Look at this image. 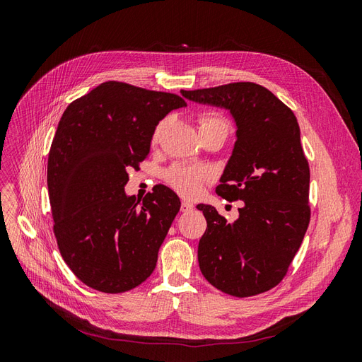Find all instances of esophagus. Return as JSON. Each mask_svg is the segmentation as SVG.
<instances>
[{
  "label": "esophagus",
  "mask_w": 362,
  "mask_h": 362,
  "mask_svg": "<svg viewBox=\"0 0 362 362\" xmlns=\"http://www.w3.org/2000/svg\"><path fill=\"white\" fill-rule=\"evenodd\" d=\"M194 208V205L190 202V201H182L181 202V211L182 213H189V211H192Z\"/></svg>",
  "instance_id": "esophagus-1"
}]
</instances>
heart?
<instances>
[{
    "label": "heart",
    "mask_w": 362,
    "mask_h": 362,
    "mask_svg": "<svg viewBox=\"0 0 362 362\" xmlns=\"http://www.w3.org/2000/svg\"><path fill=\"white\" fill-rule=\"evenodd\" d=\"M166 127V120H161L157 125L154 134H152V141H157ZM208 129H225L228 133V122L226 119L216 113H204L199 117V131ZM210 178V173L202 168H189V166H177L169 170L168 181L172 187L184 196H194L198 194L202 182Z\"/></svg>",
    "instance_id": "heart-1"
}]
</instances>
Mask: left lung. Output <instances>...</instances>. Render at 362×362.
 Segmentation results:
<instances>
[{"mask_svg":"<svg viewBox=\"0 0 362 362\" xmlns=\"http://www.w3.org/2000/svg\"><path fill=\"white\" fill-rule=\"evenodd\" d=\"M181 95L225 108L237 127L216 193L245 204L233 223L213 205H198L206 218L199 269L213 287L235 298L264 293L286 276L310 223V168L298 119L269 89L249 81Z\"/></svg>","mask_w":362,"mask_h":362,"instance_id":"1","label":"left lung"}]
</instances>
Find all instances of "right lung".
Masks as SVG:
<instances>
[{
    "mask_svg": "<svg viewBox=\"0 0 362 362\" xmlns=\"http://www.w3.org/2000/svg\"><path fill=\"white\" fill-rule=\"evenodd\" d=\"M181 96L105 81L64 110L48 156L54 234L64 262L87 287L124 293L154 272L180 198L156 185L144 201L125 193L161 119Z\"/></svg>",
    "mask_w": 362,
    "mask_h": 362,
    "instance_id": "obj_1",
    "label": "right lung"
}]
</instances>
